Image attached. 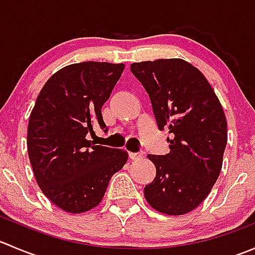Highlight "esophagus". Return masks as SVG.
<instances>
[{"label":"esophagus","mask_w":255,"mask_h":255,"mask_svg":"<svg viewBox=\"0 0 255 255\" xmlns=\"http://www.w3.org/2000/svg\"><path fill=\"white\" fill-rule=\"evenodd\" d=\"M143 153H129V158L132 160H140V159H143Z\"/></svg>","instance_id":"esophagus-1"}]
</instances>
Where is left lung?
<instances>
[{"label":"left lung","instance_id":"8db88e82","mask_svg":"<svg viewBox=\"0 0 255 255\" xmlns=\"http://www.w3.org/2000/svg\"><path fill=\"white\" fill-rule=\"evenodd\" d=\"M130 71L150 97L159 129L168 128L173 135L170 153L148 155L156 175L144 196L159 212L185 215L206 199L221 173L225 112L204 74L182 59L133 63Z\"/></svg>","mask_w":255,"mask_h":255}]
</instances>
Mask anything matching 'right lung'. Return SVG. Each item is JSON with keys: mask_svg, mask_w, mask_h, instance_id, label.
<instances>
[{"mask_svg": "<svg viewBox=\"0 0 255 255\" xmlns=\"http://www.w3.org/2000/svg\"><path fill=\"white\" fill-rule=\"evenodd\" d=\"M123 70L125 64H71L56 71L38 95L28 123V155L38 186L65 212L96 207L127 161L123 149L87 139L95 125L107 130L101 109Z\"/></svg>", "mask_w": 255, "mask_h": 255, "instance_id": "add662e5", "label": "right lung"}]
</instances>
